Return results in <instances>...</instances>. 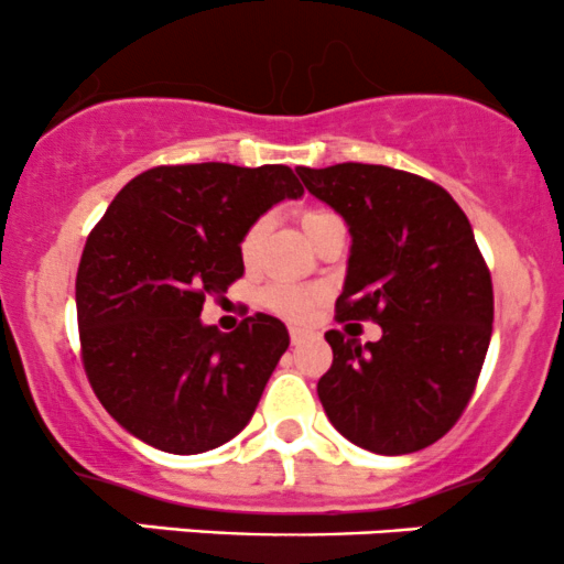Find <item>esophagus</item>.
I'll use <instances>...</instances> for the list:
<instances>
[{"label": "esophagus", "mask_w": 564, "mask_h": 564, "mask_svg": "<svg viewBox=\"0 0 564 564\" xmlns=\"http://www.w3.org/2000/svg\"><path fill=\"white\" fill-rule=\"evenodd\" d=\"M289 336H291V345H302V341H307V339H313V332H310V328H300V326H291L289 328Z\"/></svg>", "instance_id": "obj_1"}]
</instances>
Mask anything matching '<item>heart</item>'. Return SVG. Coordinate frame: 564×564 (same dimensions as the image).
I'll use <instances>...</instances> for the list:
<instances>
[{
    "mask_svg": "<svg viewBox=\"0 0 564 564\" xmlns=\"http://www.w3.org/2000/svg\"><path fill=\"white\" fill-rule=\"evenodd\" d=\"M332 219H339L334 215V212H326V209H304L300 212V223H302V230L307 232V238L313 241L318 232L326 228ZM268 230V217H260L254 219V223L246 228V232L241 236V257L243 260H251V254H254L257 243H260L262 232ZM321 300V291L313 289V286H302V283H268L260 291V304L264 310H270V313L281 315V318H289V321H307L310 315L315 313V304Z\"/></svg>",
    "mask_w": 564,
    "mask_h": 564,
    "instance_id": "b5f03b06",
    "label": "heart"
}]
</instances>
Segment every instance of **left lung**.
<instances>
[{
	"label": "left lung",
	"mask_w": 564,
	"mask_h": 564,
	"mask_svg": "<svg viewBox=\"0 0 564 564\" xmlns=\"http://www.w3.org/2000/svg\"><path fill=\"white\" fill-rule=\"evenodd\" d=\"M349 225L336 321H373L379 341L326 332L318 381L328 422L360 448L400 456L437 443L469 405L494 334V283L445 187L379 164L296 166Z\"/></svg>",
	"instance_id": "1"
}]
</instances>
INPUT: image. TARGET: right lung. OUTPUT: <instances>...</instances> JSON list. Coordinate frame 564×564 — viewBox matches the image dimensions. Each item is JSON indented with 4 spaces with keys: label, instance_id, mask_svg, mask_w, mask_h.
<instances>
[{
    "label": "right lung",
    "instance_id": "obj_1",
    "mask_svg": "<svg viewBox=\"0 0 564 564\" xmlns=\"http://www.w3.org/2000/svg\"><path fill=\"white\" fill-rule=\"evenodd\" d=\"M302 193L283 164L206 161L153 166L111 200L84 243L76 318L89 384L129 435L191 456L249 424L286 326L257 313L223 334L198 315L243 275L246 228Z\"/></svg>",
    "mask_w": 564,
    "mask_h": 564
}]
</instances>
